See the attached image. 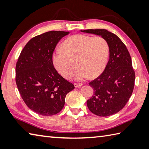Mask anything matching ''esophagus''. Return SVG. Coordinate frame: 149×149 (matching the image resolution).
<instances>
[{"label":"esophagus","mask_w":149,"mask_h":149,"mask_svg":"<svg viewBox=\"0 0 149 149\" xmlns=\"http://www.w3.org/2000/svg\"><path fill=\"white\" fill-rule=\"evenodd\" d=\"M82 85H83L82 84H74L75 87H80L81 86H82Z\"/></svg>","instance_id":"34e87169"}]
</instances>
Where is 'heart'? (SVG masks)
Returning <instances> with one entry per match:
<instances>
[{
  "mask_svg": "<svg viewBox=\"0 0 149 149\" xmlns=\"http://www.w3.org/2000/svg\"><path fill=\"white\" fill-rule=\"evenodd\" d=\"M62 50L53 54L54 66L62 76L70 79L76 70L72 61L76 60L79 70L75 79L97 77L107 66L110 48L108 41L101 36L76 34L68 37L61 45Z\"/></svg>",
  "mask_w": 149,
  "mask_h": 149,
  "instance_id": "heart-1",
  "label": "heart"
}]
</instances>
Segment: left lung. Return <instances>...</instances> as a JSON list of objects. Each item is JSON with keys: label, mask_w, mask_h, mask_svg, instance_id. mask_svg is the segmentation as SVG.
I'll list each match as a JSON object with an SVG mask.
<instances>
[{"label": "left lung", "mask_w": 149, "mask_h": 149, "mask_svg": "<svg viewBox=\"0 0 149 149\" xmlns=\"http://www.w3.org/2000/svg\"><path fill=\"white\" fill-rule=\"evenodd\" d=\"M81 31L100 35L108 41L110 48V58L104 72L89 83L94 92L87 100V107L99 116L116 114L127 104L134 89L135 74L130 52L119 37L107 29Z\"/></svg>", "instance_id": "left-lung-1"}]
</instances>
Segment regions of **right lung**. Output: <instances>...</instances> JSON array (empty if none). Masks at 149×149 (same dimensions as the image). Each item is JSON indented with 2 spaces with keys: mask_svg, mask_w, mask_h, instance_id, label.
Masks as SVG:
<instances>
[{
  "mask_svg": "<svg viewBox=\"0 0 149 149\" xmlns=\"http://www.w3.org/2000/svg\"><path fill=\"white\" fill-rule=\"evenodd\" d=\"M69 31H50L33 37L25 45L16 65V83L26 104L33 112L49 116L58 114L74 85L54 68L52 54Z\"/></svg>",
  "mask_w": 149,
  "mask_h": 149,
  "instance_id": "obj_1",
  "label": "right lung"
}]
</instances>
